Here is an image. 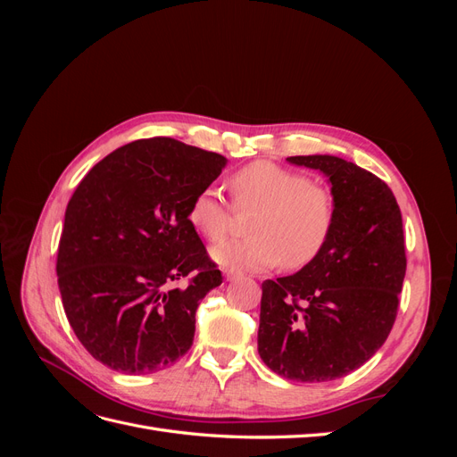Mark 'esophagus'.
<instances>
[{
	"label": "esophagus",
	"instance_id": "obj_1",
	"mask_svg": "<svg viewBox=\"0 0 457 457\" xmlns=\"http://www.w3.org/2000/svg\"><path fill=\"white\" fill-rule=\"evenodd\" d=\"M240 272H234V270H225V278L227 280H230V282H234V280H238L240 278Z\"/></svg>",
	"mask_w": 457,
	"mask_h": 457
}]
</instances>
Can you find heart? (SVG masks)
<instances>
[{"label":"heart","instance_id":"obj_1","mask_svg":"<svg viewBox=\"0 0 457 457\" xmlns=\"http://www.w3.org/2000/svg\"><path fill=\"white\" fill-rule=\"evenodd\" d=\"M240 210H257L250 238L212 247V259L227 270H267L274 265L301 269L314 261L336 225V204L329 192L309 177L270 162L245 165L230 179ZM188 220L204 238L219 242L230 228L232 207L217 187H205L192 198Z\"/></svg>","mask_w":457,"mask_h":457}]
</instances>
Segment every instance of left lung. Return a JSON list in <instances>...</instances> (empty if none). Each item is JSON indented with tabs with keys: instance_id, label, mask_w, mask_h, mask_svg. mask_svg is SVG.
I'll use <instances>...</instances> for the list:
<instances>
[{
	"instance_id": "1",
	"label": "left lung",
	"mask_w": 457,
	"mask_h": 457,
	"mask_svg": "<svg viewBox=\"0 0 457 457\" xmlns=\"http://www.w3.org/2000/svg\"><path fill=\"white\" fill-rule=\"evenodd\" d=\"M286 160L328 179L336 225L309 265L262 282L257 351L286 379L331 381L361 368L391 334L406 274L403 215L391 188L353 162Z\"/></svg>"
}]
</instances>
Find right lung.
Wrapping results in <instances>:
<instances>
[{
    "label": "right lung",
    "mask_w": 457,
    "mask_h": 457,
    "mask_svg": "<svg viewBox=\"0 0 457 457\" xmlns=\"http://www.w3.org/2000/svg\"><path fill=\"white\" fill-rule=\"evenodd\" d=\"M227 158L170 137L116 148L66 205L57 276L62 307L89 354L141 376L190 347L196 309L223 276L188 220L192 198ZM188 273V287L174 284Z\"/></svg>",
    "instance_id": "right-lung-1"
}]
</instances>
